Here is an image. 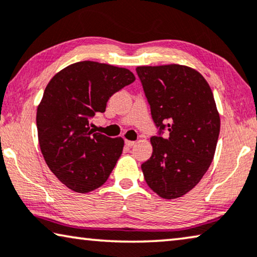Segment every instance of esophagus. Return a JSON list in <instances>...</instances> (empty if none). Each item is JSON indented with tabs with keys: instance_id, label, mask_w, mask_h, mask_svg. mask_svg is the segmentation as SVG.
<instances>
[{
	"instance_id": "1",
	"label": "esophagus",
	"mask_w": 257,
	"mask_h": 257,
	"mask_svg": "<svg viewBox=\"0 0 257 257\" xmlns=\"http://www.w3.org/2000/svg\"><path fill=\"white\" fill-rule=\"evenodd\" d=\"M124 143H125V146H127V147H133L134 144H135V141H128V140H125Z\"/></svg>"
}]
</instances>
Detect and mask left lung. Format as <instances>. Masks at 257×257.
<instances>
[{
  "label": "left lung",
  "mask_w": 257,
  "mask_h": 257,
  "mask_svg": "<svg viewBox=\"0 0 257 257\" xmlns=\"http://www.w3.org/2000/svg\"><path fill=\"white\" fill-rule=\"evenodd\" d=\"M158 129L144 179L164 199L182 197L200 182L214 157L220 116L205 78L183 65L136 68ZM165 130L169 138L161 136Z\"/></svg>",
  "instance_id": "8db88e82"
}]
</instances>
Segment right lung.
<instances>
[{
	"label": "right lung",
	"instance_id": "1",
	"mask_svg": "<svg viewBox=\"0 0 257 257\" xmlns=\"http://www.w3.org/2000/svg\"><path fill=\"white\" fill-rule=\"evenodd\" d=\"M134 81L127 68L86 60L58 72L46 86L36 117L39 147L50 170L68 189L87 193L103 185L113 171L123 140L94 133L89 120Z\"/></svg>",
	"mask_w": 257,
	"mask_h": 257
}]
</instances>
